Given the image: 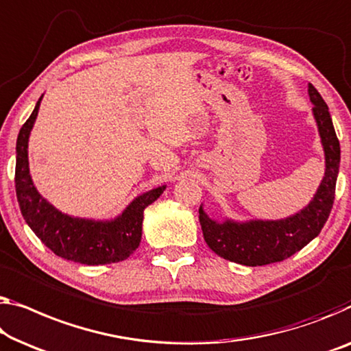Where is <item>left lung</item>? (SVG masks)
Returning <instances> with one entry per match:
<instances>
[{"label": "left lung", "instance_id": "obj_1", "mask_svg": "<svg viewBox=\"0 0 351 351\" xmlns=\"http://www.w3.org/2000/svg\"><path fill=\"white\" fill-rule=\"evenodd\" d=\"M313 117L325 149L326 170L312 202L300 213L280 221L216 222L200 206L198 219L208 247L219 257L245 266H263L291 257L309 244L325 226L336 195L341 145L326 102L309 83Z\"/></svg>", "mask_w": 351, "mask_h": 351}]
</instances>
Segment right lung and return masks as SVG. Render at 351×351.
I'll return each instance as SVG.
<instances>
[{
  "mask_svg": "<svg viewBox=\"0 0 351 351\" xmlns=\"http://www.w3.org/2000/svg\"><path fill=\"white\" fill-rule=\"evenodd\" d=\"M40 101L42 96L20 129L15 148V191L23 219L36 237L61 258L82 265H108L125 260L142 241L145 208L158 200L165 186L138 195L113 221L72 217L58 211L36 189L28 167V138L38 118Z\"/></svg>",
  "mask_w": 351,
  "mask_h": 351,
  "instance_id": "1",
  "label": "right lung"
}]
</instances>
